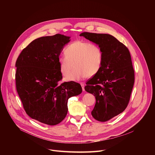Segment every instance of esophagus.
I'll use <instances>...</instances> for the list:
<instances>
[{"instance_id": "34e87169", "label": "esophagus", "mask_w": 155, "mask_h": 155, "mask_svg": "<svg viewBox=\"0 0 155 155\" xmlns=\"http://www.w3.org/2000/svg\"><path fill=\"white\" fill-rule=\"evenodd\" d=\"M81 87H82V90L84 91V85L83 83H81Z\"/></svg>"}]
</instances>
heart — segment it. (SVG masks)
<instances>
[{
	"label": "heart",
	"instance_id": "1",
	"mask_svg": "<svg viewBox=\"0 0 155 155\" xmlns=\"http://www.w3.org/2000/svg\"><path fill=\"white\" fill-rule=\"evenodd\" d=\"M65 54L58 58L59 71L67 76L73 67L75 68L65 78L68 81H78L96 75L101 69L104 54L101 48L90 41L78 40L67 47Z\"/></svg>",
	"mask_w": 155,
	"mask_h": 155
}]
</instances>
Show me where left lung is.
Wrapping results in <instances>:
<instances>
[{
	"label": "left lung",
	"instance_id": "obj_1",
	"mask_svg": "<svg viewBox=\"0 0 155 155\" xmlns=\"http://www.w3.org/2000/svg\"><path fill=\"white\" fill-rule=\"evenodd\" d=\"M80 36L95 43L102 50L100 71L86 83L84 90L96 97L91 112L94 119L107 121L127 107L134 83V71L127 48L107 34L83 32Z\"/></svg>",
	"mask_w": 155,
	"mask_h": 155
}]
</instances>
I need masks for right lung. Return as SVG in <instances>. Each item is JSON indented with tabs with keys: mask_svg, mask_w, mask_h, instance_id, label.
Listing matches in <instances>:
<instances>
[{
	"mask_svg": "<svg viewBox=\"0 0 155 155\" xmlns=\"http://www.w3.org/2000/svg\"><path fill=\"white\" fill-rule=\"evenodd\" d=\"M70 37L59 34L38 38L23 50L15 66L16 87L26 114L50 126L61 123L68 114V99L82 92L81 85L62 78L58 58Z\"/></svg>",
	"mask_w": 155,
	"mask_h": 155,
	"instance_id": "right-lung-1",
	"label": "right lung"
}]
</instances>
